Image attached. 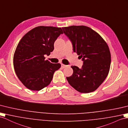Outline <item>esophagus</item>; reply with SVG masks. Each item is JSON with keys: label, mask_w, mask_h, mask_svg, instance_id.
<instances>
[{"label": "esophagus", "mask_w": 128, "mask_h": 128, "mask_svg": "<svg viewBox=\"0 0 128 128\" xmlns=\"http://www.w3.org/2000/svg\"><path fill=\"white\" fill-rule=\"evenodd\" d=\"M67 66V65H65V64H61V67L62 68H66V67Z\"/></svg>", "instance_id": "1"}]
</instances>
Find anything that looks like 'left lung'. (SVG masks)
I'll return each mask as SVG.
<instances>
[{
  "mask_svg": "<svg viewBox=\"0 0 128 128\" xmlns=\"http://www.w3.org/2000/svg\"><path fill=\"white\" fill-rule=\"evenodd\" d=\"M72 43L73 52L82 58V68L72 66L73 73L66 77L68 83L81 93L94 91L104 82L110 70L111 54L107 43L99 34L84 26L62 28Z\"/></svg>",
  "mask_w": 128,
  "mask_h": 128,
  "instance_id": "8db88e82",
  "label": "left lung"
}]
</instances>
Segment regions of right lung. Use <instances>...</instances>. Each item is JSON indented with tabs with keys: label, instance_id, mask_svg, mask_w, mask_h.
Here are the masks:
<instances>
[{
	"label": "right lung",
	"instance_id": "1",
	"mask_svg": "<svg viewBox=\"0 0 128 128\" xmlns=\"http://www.w3.org/2000/svg\"><path fill=\"white\" fill-rule=\"evenodd\" d=\"M61 28L40 26L25 35L18 43L14 56V67L18 79L26 88L40 90L52 82L61 64L45 60L54 49V44L60 34Z\"/></svg>",
	"mask_w": 128,
	"mask_h": 128
}]
</instances>
